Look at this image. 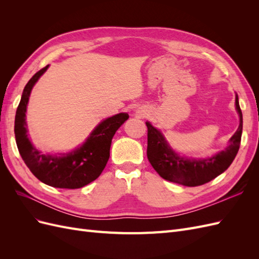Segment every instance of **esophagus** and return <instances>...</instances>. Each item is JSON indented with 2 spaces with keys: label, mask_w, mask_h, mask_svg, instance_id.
I'll list each match as a JSON object with an SVG mask.
<instances>
[{
  "label": "esophagus",
  "mask_w": 259,
  "mask_h": 259,
  "mask_svg": "<svg viewBox=\"0 0 259 259\" xmlns=\"http://www.w3.org/2000/svg\"><path fill=\"white\" fill-rule=\"evenodd\" d=\"M147 114H148V110H147V109H145V108H139V109H137V110H136V115L138 117H144Z\"/></svg>",
  "instance_id": "34e87169"
}]
</instances>
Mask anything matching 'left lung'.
<instances>
[{
	"instance_id": "obj_1",
	"label": "left lung",
	"mask_w": 259,
	"mask_h": 259,
	"mask_svg": "<svg viewBox=\"0 0 259 259\" xmlns=\"http://www.w3.org/2000/svg\"><path fill=\"white\" fill-rule=\"evenodd\" d=\"M236 109L240 117L237 132L229 139L225 150L207 158L194 159L180 155L169 146L164 135L150 122L148 128L147 156L152 167L162 178L187 187L204 185L228 168L239 151L243 128V116L236 95Z\"/></svg>"
}]
</instances>
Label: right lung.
Segmentation results:
<instances>
[{"label": "right lung", "mask_w": 259, "mask_h": 259, "mask_svg": "<svg viewBox=\"0 0 259 259\" xmlns=\"http://www.w3.org/2000/svg\"><path fill=\"white\" fill-rule=\"evenodd\" d=\"M49 67L36 72L23 89L15 116V138L23 162L38 180L55 188L77 189L94 182L104 170L110 156L112 138L128 119V114L121 112L101 121L85 142L72 151L44 154L28 137L26 112L31 91Z\"/></svg>", "instance_id": "add662e5"}]
</instances>
